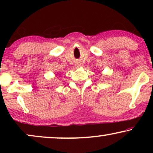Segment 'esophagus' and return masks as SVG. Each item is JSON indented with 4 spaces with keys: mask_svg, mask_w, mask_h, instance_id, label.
<instances>
[{
    "mask_svg": "<svg viewBox=\"0 0 153 153\" xmlns=\"http://www.w3.org/2000/svg\"><path fill=\"white\" fill-rule=\"evenodd\" d=\"M76 66H77V68H78V67H79L80 65H79L78 64V65H76Z\"/></svg>",
    "mask_w": 153,
    "mask_h": 153,
    "instance_id": "obj_1",
    "label": "esophagus"
}]
</instances>
